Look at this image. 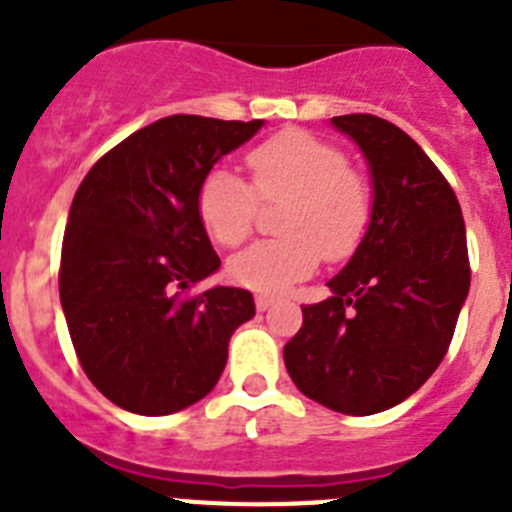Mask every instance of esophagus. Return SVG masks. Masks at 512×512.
Wrapping results in <instances>:
<instances>
[{
    "mask_svg": "<svg viewBox=\"0 0 512 512\" xmlns=\"http://www.w3.org/2000/svg\"><path fill=\"white\" fill-rule=\"evenodd\" d=\"M271 305H274V297H269V295H256V307H259L261 312L269 310Z\"/></svg>",
    "mask_w": 512,
    "mask_h": 512,
    "instance_id": "esophagus-1",
    "label": "esophagus"
}]
</instances>
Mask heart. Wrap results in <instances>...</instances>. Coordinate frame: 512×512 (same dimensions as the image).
Segmentation results:
<instances>
[{"label":"heart","instance_id":"b5f03b06","mask_svg":"<svg viewBox=\"0 0 512 512\" xmlns=\"http://www.w3.org/2000/svg\"><path fill=\"white\" fill-rule=\"evenodd\" d=\"M246 164L253 189L225 166L212 169L202 182L197 212L212 241L220 246L246 241L256 223V197L289 205L279 220L284 238L253 243L228 261L235 284L259 295H282L318 269L323 253L330 261L354 253L372 202L341 148L305 130H284L253 148Z\"/></svg>","mask_w":512,"mask_h":512}]
</instances>
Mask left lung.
I'll use <instances>...</instances> for the list:
<instances>
[{"mask_svg":"<svg viewBox=\"0 0 512 512\" xmlns=\"http://www.w3.org/2000/svg\"><path fill=\"white\" fill-rule=\"evenodd\" d=\"M372 176V217L333 295L302 307L284 346L297 390L343 415H374L418 392L443 361L469 295L467 228L423 148L377 115H341Z\"/></svg>","mask_w":512,"mask_h":512,"instance_id":"1","label":"left lung"}]
</instances>
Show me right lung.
Masks as SVG:
<instances>
[{"label":"right lung","mask_w":512,"mask_h":512,"mask_svg":"<svg viewBox=\"0 0 512 512\" xmlns=\"http://www.w3.org/2000/svg\"><path fill=\"white\" fill-rule=\"evenodd\" d=\"M264 120L171 115L92 166L71 202L61 307L81 369L117 408L169 415L210 395L253 295L184 289L220 269L197 212L205 176Z\"/></svg>","instance_id":"add662e5"}]
</instances>
